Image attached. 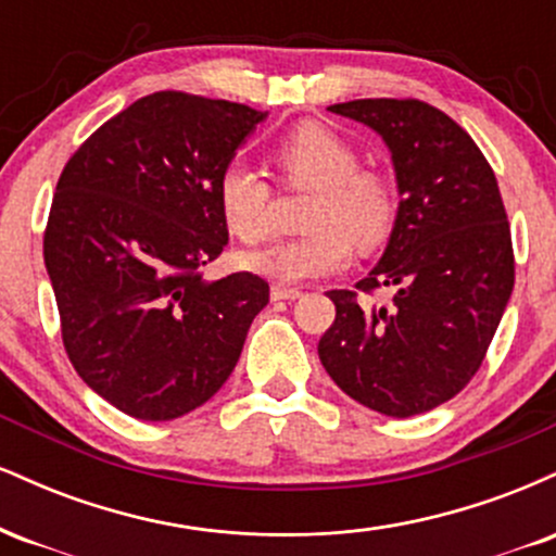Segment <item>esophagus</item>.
Listing matches in <instances>:
<instances>
[{
	"instance_id": "1",
	"label": "esophagus",
	"mask_w": 556,
	"mask_h": 556,
	"mask_svg": "<svg viewBox=\"0 0 556 556\" xmlns=\"http://www.w3.org/2000/svg\"><path fill=\"white\" fill-rule=\"evenodd\" d=\"M303 292L298 287H285V285H274L271 287V300H298Z\"/></svg>"
}]
</instances>
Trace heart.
I'll use <instances>...</instances> for the list:
<instances>
[{
	"label": "heart",
	"instance_id": "b5f03b06",
	"mask_svg": "<svg viewBox=\"0 0 556 556\" xmlns=\"http://www.w3.org/2000/svg\"><path fill=\"white\" fill-rule=\"evenodd\" d=\"M285 182L314 190L303 214L300 238L248 253V269L279 282H303L340 271L350 261V240L371 251L387 238L394 219V195L381 175L358 169L361 159L329 127L305 123L274 151ZM222 216L242 242H261L271 232V188L251 164L229 162L216 180Z\"/></svg>",
	"mask_w": 556,
	"mask_h": 556
}]
</instances>
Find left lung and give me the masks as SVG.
Here are the masks:
<instances>
[{"label":"left lung","mask_w":556,"mask_h":556,"mask_svg":"<svg viewBox=\"0 0 556 556\" xmlns=\"http://www.w3.org/2000/svg\"><path fill=\"white\" fill-rule=\"evenodd\" d=\"M329 112L371 127L392 154L397 216L358 290H331L337 316L318 358L348 397L410 418L473 379L515 285L513 240L494 172L455 119L416 99H358Z\"/></svg>","instance_id":"left-lung-1"}]
</instances>
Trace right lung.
Segmentation results:
<instances>
[{"label": "right lung", "mask_w": 556, "mask_h": 556, "mask_svg": "<svg viewBox=\"0 0 556 556\" xmlns=\"http://www.w3.org/2000/svg\"><path fill=\"white\" fill-rule=\"evenodd\" d=\"M269 117L159 91L104 123L62 169L43 264L75 371L140 420H172L232 374L269 285L201 269L229 235L216 180Z\"/></svg>", "instance_id": "right-lung-1"}]
</instances>
